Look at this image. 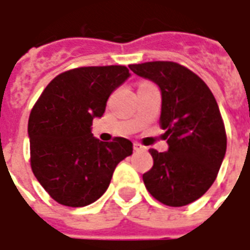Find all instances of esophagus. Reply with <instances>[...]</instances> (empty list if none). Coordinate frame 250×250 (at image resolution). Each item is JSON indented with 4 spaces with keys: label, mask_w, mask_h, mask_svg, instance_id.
Returning a JSON list of instances; mask_svg holds the SVG:
<instances>
[{
    "label": "esophagus",
    "mask_w": 250,
    "mask_h": 250,
    "mask_svg": "<svg viewBox=\"0 0 250 250\" xmlns=\"http://www.w3.org/2000/svg\"><path fill=\"white\" fill-rule=\"evenodd\" d=\"M134 150H136V151H138V150H146V147L142 146L141 143L135 142V143H134Z\"/></svg>",
    "instance_id": "34e87169"
}]
</instances>
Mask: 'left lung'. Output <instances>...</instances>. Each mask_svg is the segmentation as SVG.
Here are the masks:
<instances>
[{"mask_svg":"<svg viewBox=\"0 0 250 250\" xmlns=\"http://www.w3.org/2000/svg\"><path fill=\"white\" fill-rule=\"evenodd\" d=\"M138 76L162 93L159 125L168 150L150 148L154 165L143 174L152 197L167 206H185L204 195L217 178L226 152V132L218 104L194 72L173 62L131 64Z\"/></svg>","mask_w":250,"mask_h":250,"instance_id":"obj_1","label":"left lung"}]
</instances>
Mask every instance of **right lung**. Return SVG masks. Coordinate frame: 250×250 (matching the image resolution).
<instances>
[{
	"label": "right lung",
	"mask_w": 250,
	"mask_h": 250,
	"mask_svg": "<svg viewBox=\"0 0 250 250\" xmlns=\"http://www.w3.org/2000/svg\"><path fill=\"white\" fill-rule=\"evenodd\" d=\"M130 77L125 65L82 66L52 80L30 112V166L52 198L83 208L108 188L115 167L132 154L125 138L100 142L91 132L109 95Z\"/></svg>",
	"instance_id": "add662e5"
}]
</instances>
